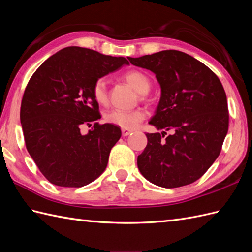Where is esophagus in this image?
<instances>
[{
    "mask_svg": "<svg viewBox=\"0 0 252 252\" xmlns=\"http://www.w3.org/2000/svg\"><path fill=\"white\" fill-rule=\"evenodd\" d=\"M130 133H131V130L124 129V128H123V129H122V135L124 136V137H126V136H128V135H130Z\"/></svg>",
    "mask_w": 252,
    "mask_h": 252,
    "instance_id": "obj_1",
    "label": "esophagus"
}]
</instances>
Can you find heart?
Here are the masks:
<instances>
[{
    "label": "heart",
    "mask_w": 252,
    "mask_h": 252,
    "mask_svg": "<svg viewBox=\"0 0 252 252\" xmlns=\"http://www.w3.org/2000/svg\"><path fill=\"white\" fill-rule=\"evenodd\" d=\"M124 80L139 93L141 100H144V94L151 89V81L149 76L139 70H130L123 75ZM93 97L96 101L105 105L109 102L107 81L103 77L96 80L93 85ZM145 112L142 109H135L130 111L124 110H110L104 114V121L112 125H116L124 129H133L144 120Z\"/></svg>",
    "instance_id": "obj_1"
}]
</instances>
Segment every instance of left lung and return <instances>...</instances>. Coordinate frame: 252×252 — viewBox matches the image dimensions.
<instances>
[{
	"label": "left lung",
	"instance_id": "left-lung-1",
	"mask_svg": "<svg viewBox=\"0 0 252 252\" xmlns=\"http://www.w3.org/2000/svg\"><path fill=\"white\" fill-rule=\"evenodd\" d=\"M128 59L152 71L161 88L149 124L163 132L145 133L148 144L138 156L139 170L161 188L195 182L219 156L228 129L227 100L219 77L179 50ZM166 131L172 133L165 138Z\"/></svg>",
	"mask_w": 252,
	"mask_h": 252
}]
</instances>
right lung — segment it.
<instances>
[{"instance_id": "right-lung-1", "label": "right lung", "mask_w": 252, "mask_h": 252, "mask_svg": "<svg viewBox=\"0 0 252 252\" xmlns=\"http://www.w3.org/2000/svg\"><path fill=\"white\" fill-rule=\"evenodd\" d=\"M128 64L124 57L70 46L50 56L25 89L20 122L26 148L47 180L58 187L81 188L107 168L120 127L99 124L93 97L96 80ZM94 123L87 135L80 127Z\"/></svg>"}]
</instances>
